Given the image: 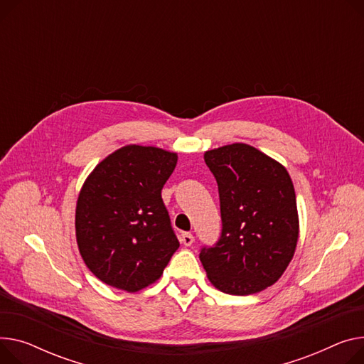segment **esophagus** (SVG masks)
I'll return each instance as SVG.
<instances>
[{
    "instance_id": "34e87169",
    "label": "esophagus",
    "mask_w": 364,
    "mask_h": 364,
    "mask_svg": "<svg viewBox=\"0 0 364 364\" xmlns=\"http://www.w3.org/2000/svg\"><path fill=\"white\" fill-rule=\"evenodd\" d=\"M180 241L184 246H191L193 243H195V237H193V234H190V232H183L180 237Z\"/></svg>"
}]
</instances>
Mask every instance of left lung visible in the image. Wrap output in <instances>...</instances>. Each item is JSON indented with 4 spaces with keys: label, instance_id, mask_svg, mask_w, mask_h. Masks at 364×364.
<instances>
[{
    "label": "left lung",
    "instance_id": "1",
    "mask_svg": "<svg viewBox=\"0 0 364 364\" xmlns=\"http://www.w3.org/2000/svg\"><path fill=\"white\" fill-rule=\"evenodd\" d=\"M218 183L223 231L202 247L209 281L223 293L249 296L275 284L299 240L296 191L287 169L246 143L205 152Z\"/></svg>",
    "mask_w": 364,
    "mask_h": 364
}]
</instances>
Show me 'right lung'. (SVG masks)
Here are the masks:
<instances>
[{"label": "right lung", "instance_id": "add662e5", "mask_svg": "<svg viewBox=\"0 0 364 364\" xmlns=\"http://www.w3.org/2000/svg\"><path fill=\"white\" fill-rule=\"evenodd\" d=\"M177 154L129 144L86 178L76 206L79 252L102 282L136 293L161 278L180 247L161 190Z\"/></svg>", "mask_w": 364, "mask_h": 364}]
</instances>
